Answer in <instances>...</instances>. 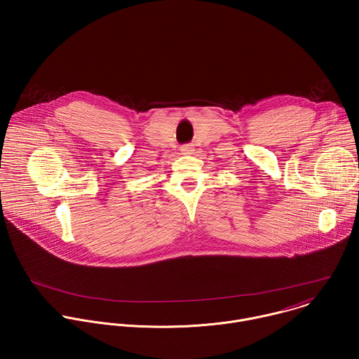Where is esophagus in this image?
Masks as SVG:
<instances>
[{
	"label": "esophagus",
	"mask_w": 359,
	"mask_h": 359,
	"mask_svg": "<svg viewBox=\"0 0 359 359\" xmlns=\"http://www.w3.org/2000/svg\"><path fill=\"white\" fill-rule=\"evenodd\" d=\"M191 149H193V147H191V144H184V146H182V149H180V150H182L183 153H186V155H187V153H190V151H191Z\"/></svg>",
	"instance_id": "1"
}]
</instances>
